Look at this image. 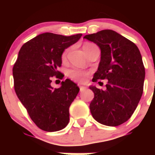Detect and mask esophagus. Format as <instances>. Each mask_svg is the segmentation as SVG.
Masks as SVG:
<instances>
[{
  "label": "esophagus",
  "instance_id": "esophagus-1",
  "mask_svg": "<svg viewBox=\"0 0 155 155\" xmlns=\"http://www.w3.org/2000/svg\"><path fill=\"white\" fill-rule=\"evenodd\" d=\"M85 89H86V87H84V86H80V91H85Z\"/></svg>",
  "mask_w": 155,
  "mask_h": 155
}]
</instances>
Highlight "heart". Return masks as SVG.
Returning a JSON list of instances; mask_svg holds the SVG:
<instances>
[{
    "instance_id": "1",
    "label": "heart",
    "mask_w": 155,
    "mask_h": 155,
    "mask_svg": "<svg viewBox=\"0 0 155 155\" xmlns=\"http://www.w3.org/2000/svg\"><path fill=\"white\" fill-rule=\"evenodd\" d=\"M69 50H66L62 54V59L64 60L67 57V54H68ZM68 76L72 78L73 80L78 81H83L85 79L86 77L87 76V73L85 71H82L80 69H77V68H74V69H71L68 71Z\"/></svg>"
}]
</instances>
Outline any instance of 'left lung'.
Wrapping results in <instances>:
<instances>
[{
    "label": "left lung",
    "mask_w": 155,
    "mask_h": 155,
    "mask_svg": "<svg viewBox=\"0 0 155 155\" xmlns=\"http://www.w3.org/2000/svg\"><path fill=\"white\" fill-rule=\"evenodd\" d=\"M84 38L101 50L92 81L108 80L105 91L89 87L94 94L90 103L91 115L103 125H121L130 118L143 94L145 69L141 54L134 42L113 30H102Z\"/></svg>",
    "instance_id": "8db88e82"
}]
</instances>
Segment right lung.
<instances>
[{
  "instance_id": "right-lung-1",
  "label": "right lung",
  "mask_w": 155,
  "mask_h": 155,
  "mask_svg": "<svg viewBox=\"0 0 155 155\" xmlns=\"http://www.w3.org/2000/svg\"><path fill=\"white\" fill-rule=\"evenodd\" d=\"M81 35L46 32L25 42L19 50L12 70L15 91L30 118L42 130H61L69 123V107L80 89L70 79L61 82L59 88L50 84L54 76L63 79L64 75L57 71L63 53Z\"/></svg>"
}]
</instances>
